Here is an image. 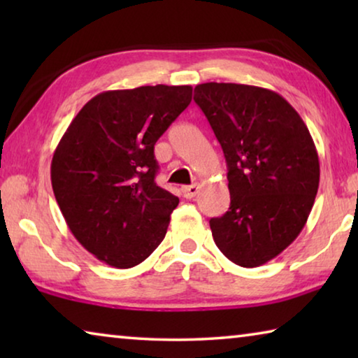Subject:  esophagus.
I'll return each mask as SVG.
<instances>
[{"label": "esophagus", "instance_id": "1", "mask_svg": "<svg viewBox=\"0 0 358 358\" xmlns=\"http://www.w3.org/2000/svg\"><path fill=\"white\" fill-rule=\"evenodd\" d=\"M181 192H183V197L192 199V197H196V194L199 192V186H197V185L181 186Z\"/></svg>", "mask_w": 358, "mask_h": 358}]
</instances>
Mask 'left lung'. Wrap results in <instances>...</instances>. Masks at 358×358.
Listing matches in <instances>:
<instances>
[{
    "label": "left lung",
    "mask_w": 358,
    "mask_h": 358,
    "mask_svg": "<svg viewBox=\"0 0 358 358\" xmlns=\"http://www.w3.org/2000/svg\"><path fill=\"white\" fill-rule=\"evenodd\" d=\"M227 162L230 207L211 217L216 246L246 268L299 237L319 187V156L305 121L275 92L241 83L194 88Z\"/></svg>",
    "instance_id": "obj_1"
}]
</instances>
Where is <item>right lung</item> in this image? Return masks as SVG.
<instances>
[{"instance_id":"obj_1","label":"right lung","mask_w":358,"mask_h":358,"mask_svg":"<svg viewBox=\"0 0 358 358\" xmlns=\"http://www.w3.org/2000/svg\"><path fill=\"white\" fill-rule=\"evenodd\" d=\"M191 98L189 85L104 92L59 141L53 194L72 235L101 262L131 268L164 240L178 197L156 185L155 143Z\"/></svg>"}]
</instances>
